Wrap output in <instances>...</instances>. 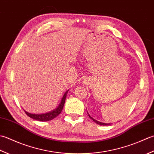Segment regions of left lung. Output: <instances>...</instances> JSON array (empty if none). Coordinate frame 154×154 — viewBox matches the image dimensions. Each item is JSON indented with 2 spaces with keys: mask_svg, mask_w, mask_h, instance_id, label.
<instances>
[{
  "mask_svg": "<svg viewBox=\"0 0 154 154\" xmlns=\"http://www.w3.org/2000/svg\"><path fill=\"white\" fill-rule=\"evenodd\" d=\"M88 116L90 117V119H92V120L94 122H96V123L97 124H98V125H110L111 124H106V123H103V122H99V121H98V120H95V119H94L93 118H92L90 116V114H88Z\"/></svg>",
  "mask_w": 154,
  "mask_h": 154,
  "instance_id": "8db88e82",
  "label": "left lung"
}]
</instances>
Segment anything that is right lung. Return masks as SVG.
I'll return each instance as SVG.
<instances>
[{
  "instance_id": "obj_1",
  "label": "right lung",
  "mask_w": 154,
  "mask_h": 154,
  "mask_svg": "<svg viewBox=\"0 0 154 154\" xmlns=\"http://www.w3.org/2000/svg\"><path fill=\"white\" fill-rule=\"evenodd\" d=\"M68 90H68L66 92L64 93V94L63 95V97H62L61 101L60 102L59 105L57 106V108L52 109V111L46 112V113H43V114H31V113H29L24 110L25 113H26L28 116H29L30 118L34 119V120H36L38 121L47 122V121L53 120V119L55 118L56 117H57L62 112V109H63L64 105L65 103V100H66V95Z\"/></svg>"
}]
</instances>
